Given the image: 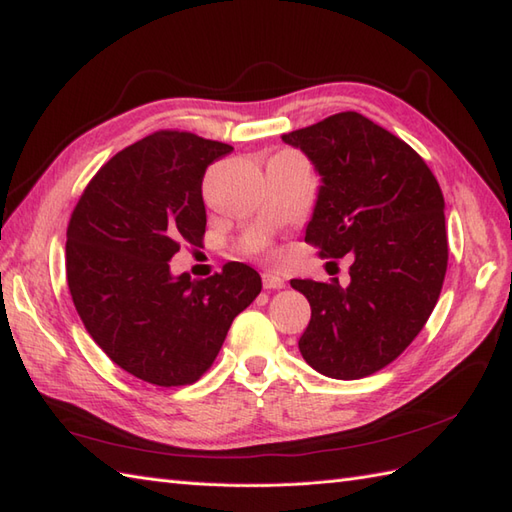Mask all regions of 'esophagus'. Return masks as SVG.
<instances>
[{"instance_id": "obj_1", "label": "esophagus", "mask_w": 512, "mask_h": 512, "mask_svg": "<svg viewBox=\"0 0 512 512\" xmlns=\"http://www.w3.org/2000/svg\"><path fill=\"white\" fill-rule=\"evenodd\" d=\"M261 279H264V288L266 290H281V288H285L283 277L275 275V272H264V275H261Z\"/></svg>"}]
</instances>
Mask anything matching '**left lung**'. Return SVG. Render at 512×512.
<instances>
[{"mask_svg": "<svg viewBox=\"0 0 512 512\" xmlns=\"http://www.w3.org/2000/svg\"><path fill=\"white\" fill-rule=\"evenodd\" d=\"M314 163L320 187L305 242L353 255L349 285L292 279L312 307L299 349L314 371L360 379L406 351L430 318L447 272L445 200L406 141L347 111L283 135Z\"/></svg>", "mask_w": 512, "mask_h": 512, "instance_id": "left-lung-1", "label": "left lung"}]
</instances>
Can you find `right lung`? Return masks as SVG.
Segmentation results:
<instances>
[{
  "label": "right lung",
  "instance_id": "add662e5",
  "mask_svg": "<svg viewBox=\"0 0 512 512\" xmlns=\"http://www.w3.org/2000/svg\"><path fill=\"white\" fill-rule=\"evenodd\" d=\"M233 148L159 130L117 152L91 178L67 227V285L89 336L126 373L154 386L194 384L233 318L261 292L246 264L207 279L168 261L207 227L202 176Z\"/></svg>",
  "mask_w": 512,
  "mask_h": 512
}]
</instances>
